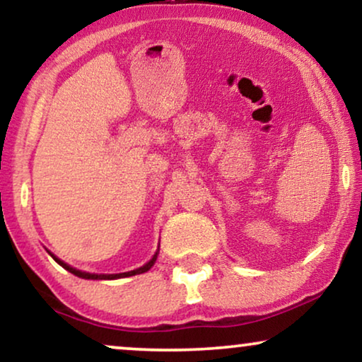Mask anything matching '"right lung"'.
<instances>
[{
	"label": "right lung",
	"mask_w": 362,
	"mask_h": 362,
	"mask_svg": "<svg viewBox=\"0 0 362 362\" xmlns=\"http://www.w3.org/2000/svg\"><path fill=\"white\" fill-rule=\"evenodd\" d=\"M49 254H51V252H49ZM51 257L54 260L57 262L59 265L61 267H64V269H66L67 272H71V274H74L76 276H81V279H86V280H115V279H123V276H133V275H140V274H145V272H148L151 269L153 265H155V262H156V257H158V252L155 255H153V259L148 262V264H145L143 267H140V269H136V270H132V272H125V274H115V275H95V274H87V272H82V270H77V269H74V267H71V265H67L66 262H62L61 259H57L56 255L54 254H51Z\"/></svg>",
	"instance_id": "1"
}]
</instances>
